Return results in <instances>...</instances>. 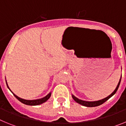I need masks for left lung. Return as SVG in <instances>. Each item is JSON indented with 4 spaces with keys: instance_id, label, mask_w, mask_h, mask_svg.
<instances>
[{
    "instance_id": "left-lung-1",
    "label": "left lung",
    "mask_w": 126,
    "mask_h": 126,
    "mask_svg": "<svg viewBox=\"0 0 126 126\" xmlns=\"http://www.w3.org/2000/svg\"><path fill=\"white\" fill-rule=\"evenodd\" d=\"M122 77V76H121ZM121 79H120L119 81V83H118L117 86L116 88L115 89V90L111 93L109 96H108L107 97L105 98L102 99V100H100L98 101H93V102H88V101H84V100H80V99L78 98L77 97H76L75 96H74L73 94H72V97L74 99V100L75 102H76L77 103H78L79 104L82 105L83 106L85 107H96V106H99V105H100L103 104L104 102H106L107 100H108L109 98L110 97H112L113 96V94H115L116 93V92L117 91L118 88H119V86L120 85V83H121Z\"/></svg>"
}]
</instances>
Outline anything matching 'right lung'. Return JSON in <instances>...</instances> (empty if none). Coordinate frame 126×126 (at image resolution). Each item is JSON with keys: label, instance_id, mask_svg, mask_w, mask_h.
<instances>
[{"label": "right lung", "instance_id": "1", "mask_svg": "<svg viewBox=\"0 0 126 126\" xmlns=\"http://www.w3.org/2000/svg\"><path fill=\"white\" fill-rule=\"evenodd\" d=\"M5 81H6V84L7 86V88H8L9 89L10 91L13 93V94H14V96H15V97L19 101H20L21 103H24V104L25 105H38L42 104V103H45V102H47V101L50 98V97L51 96V92H50V93H48L47 96H45V97L42 98L36 99V100H25V99L21 98L17 96V95H16V94H14L12 91H11V89H10L9 87L8 86V84H7L6 80H5Z\"/></svg>", "mask_w": 126, "mask_h": 126}]
</instances>
